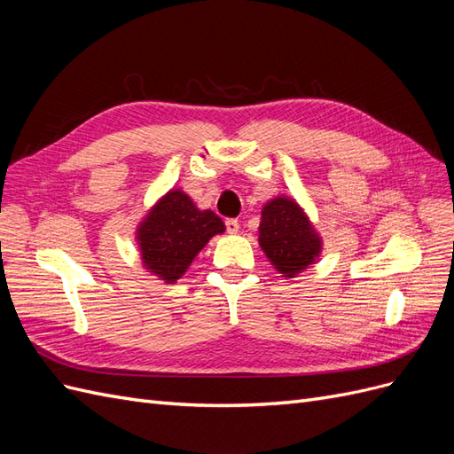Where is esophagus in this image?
Returning a JSON list of instances; mask_svg holds the SVG:
<instances>
[{
	"label": "esophagus",
	"instance_id": "esophagus-1",
	"mask_svg": "<svg viewBox=\"0 0 454 454\" xmlns=\"http://www.w3.org/2000/svg\"><path fill=\"white\" fill-rule=\"evenodd\" d=\"M225 227H227V232H231V235H235V232L240 229L239 219H235V217L225 219Z\"/></svg>",
	"mask_w": 454,
	"mask_h": 454
}]
</instances>
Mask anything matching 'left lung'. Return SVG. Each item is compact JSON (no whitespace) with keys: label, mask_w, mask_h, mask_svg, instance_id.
<instances>
[{"label":"left lung","mask_w":454,"mask_h":454,"mask_svg":"<svg viewBox=\"0 0 454 454\" xmlns=\"http://www.w3.org/2000/svg\"><path fill=\"white\" fill-rule=\"evenodd\" d=\"M259 244L287 278L312 265L322 248L303 210L284 197L270 200L261 212Z\"/></svg>","instance_id":"8db88e82"}]
</instances>
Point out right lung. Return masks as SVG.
Instances as JSON below:
<instances>
[{
    "label": "right lung",
    "instance_id": "1",
    "mask_svg": "<svg viewBox=\"0 0 454 454\" xmlns=\"http://www.w3.org/2000/svg\"><path fill=\"white\" fill-rule=\"evenodd\" d=\"M223 231L217 214L199 210L182 191H170L138 229L142 259L157 277L176 282L206 242Z\"/></svg>",
    "mask_w": 454,
    "mask_h": 454
}]
</instances>
